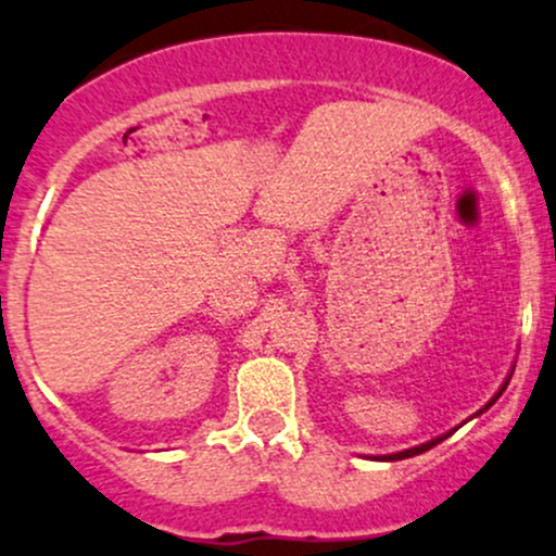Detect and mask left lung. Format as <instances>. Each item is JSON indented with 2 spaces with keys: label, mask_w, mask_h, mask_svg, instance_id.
Here are the masks:
<instances>
[{
  "label": "left lung",
  "mask_w": 556,
  "mask_h": 556,
  "mask_svg": "<svg viewBox=\"0 0 556 556\" xmlns=\"http://www.w3.org/2000/svg\"><path fill=\"white\" fill-rule=\"evenodd\" d=\"M507 386V383H504ZM504 391V389H502ZM502 391H498V394H502ZM496 394V396H498ZM446 435H441V439H433V441H428V444H422V446H415V448H407V452H399V454H389V457H383V459H407V457H415V454H422V452H428V448H433L435 444H441V441H444Z\"/></svg>",
  "instance_id": "left-lung-1"
}]
</instances>
